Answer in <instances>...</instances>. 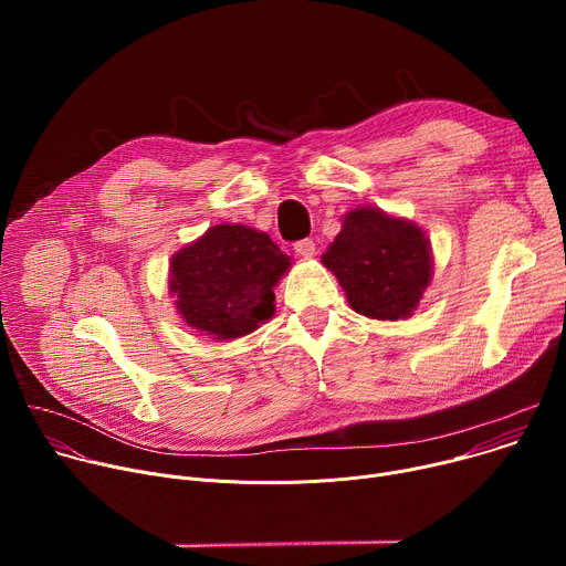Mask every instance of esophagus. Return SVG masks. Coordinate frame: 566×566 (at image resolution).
<instances>
[{
  "label": "esophagus",
  "mask_w": 566,
  "mask_h": 566,
  "mask_svg": "<svg viewBox=\"0 0 566 566\" xmlns=\"http://www.w3.org/2000/svg\"><path fill=\"white\" fill-rule=\"evenodd\" d=\"M295 253L302 255V258H313L315 255V241L313 239L295 241Z\"/></svg>",
  "instance_id": "obj_1"
}]
</instances>
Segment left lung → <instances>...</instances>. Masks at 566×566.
<instances>
[{
    "mask_svg": "<svg viewBox=\"0 0 566 566\" xmlns=\"http://www.w3.org/2000/svg\"><path fill=\"white\" fill-rule=\"evenodd\" d=\"M354 311L376 319L408 317L430 284V241L410 221L376 208L352 210L322 255Z\"/></svg>",
    "mask_w": 566,
    "mask_h": 566,
    "instance_id": "left-lung-1",
    "label": "left lung"
}]
</instances>
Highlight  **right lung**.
Listing matches in <instances>:
<instances>
[{
    "label": "right lung",
    "instance_id": "1",
    "mask_svg": "<svg viewBox=\"0 0 566 566\" xmlns=\"http://www.w3.org/2000/svg\"><path fill=\"white\" fill-rule=\"evenodd\" d=\"M289 266L266 232L219 223L172 258L170 289L190 327L230 340L273 315V286Z\"/></svg>",
    "mask_w": 566,
    "mask_h": 566
}]
</instances>
